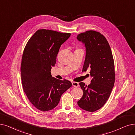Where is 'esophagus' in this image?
<instances>
[{
	"instance_id": "1",
	"label": "esophagus",
	"mask_w": 135,
	"mask_h": 135,
	"mask_svg": "<svg viewBox=\"0 0 135 135\" xmlns=\"http://www.w3.org/2000/svg\"><path fill=\"white\" fill-rule=\"evenodd\" d=\"M72 85L75 88H78V87H79V84L77 82H73L72 83Z\"/></svg>"
}]
</instances>
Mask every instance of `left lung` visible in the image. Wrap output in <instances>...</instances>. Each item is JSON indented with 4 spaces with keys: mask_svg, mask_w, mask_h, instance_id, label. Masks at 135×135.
<instances>
[{
    "mask_svg": "<svg viewBox=\"0 0 135 135\" xmlns=\"http://www.w3.org/2000/svg\"><path fill=\"white\" fill-rule=\"evenodd\" d=\"M77 39L86 47L83 71L90 68L91 84L80 83L83 96L78 101L79 106L89 112L101 109L109 98L115 80V64L111 47L106 37L99 32L86 31Z\"/></svg>",
    "mask_w": 135,
    "mask_h": 135,
    "instance_id": "1",
    "label": "left lung"
}]
</instances>
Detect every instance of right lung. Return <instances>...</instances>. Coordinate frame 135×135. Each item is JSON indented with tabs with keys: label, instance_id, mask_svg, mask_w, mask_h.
I'll return each mask as SVG.
<instances>
[{
	"label": "right lung",
	"instance_id": "1",
	"mask_svg": "<svg viewBox=\"0 0 135 135\" xmlns=\"http://www.w3.org/2000/svg\"><path fill=\"white\" fill-rule=\"evenodd\" d=\"M70 35L39 29L24 48L20 68L23 88L31 103L41 111L55 108L62 94L72 86L69 80L52 78L50 73L59 49Z\"/></svg>",
	"mask_w": 135,
	"mask_h": 135
}]
</instances>
